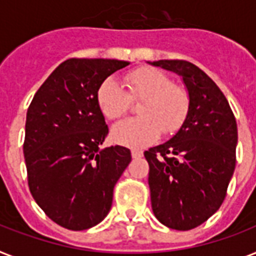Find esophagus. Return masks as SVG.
I'll return each instance as SVG.
<instances>
[{
    "mask_svg": "<svg viewBox=\"0 0 256 256\" xmlns=\"http://www.w3.org/2000/svg\"><path fill=\"white\" fill-rule=\"evenodd\" d=\"M132 159H139V158L143 156V151L140 150H132Z\"/></svg>",
    "mask_w": 256,
    "mask_h": 256,
    "instance_id": "34e87169",
    "label": "esophagus"
}]
</instances>
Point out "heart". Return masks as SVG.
Segmentation results:
<instances>
[{"label": "heart", "instance_id": "obj_1", "mask_svg": "<svg viewBox=\"0 0 256 256\" xmlns=\"http://www.w3.org/2000/svg\"><path fill=\"white\" fill-rule=\"evenodd\" d=\"M126 90L114 78H106L97 89V104L101 113L118 120L130 109L132 101H142L140 117L120 122L112 130L116 143L132 148L152 144L163 134H174L188 117L190 98L182 85L174 84L168 74L154 68H139L124 78Z\"/></svg>", "mask_w": 256, "mask_h": 256}]
</instances>
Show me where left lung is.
<instances>
[{
  "instance_id": "left-lung-1",
  "label": "left lung",
  "mask_w": 256,
  "mask_h": 256,
  "mask_svg": "<svg viewBox=\"0 0 256 256\" xmlns=\"http://www.w3.org/2000/svg\"><path fill=\"white\" fill-rule=\"evenodd\" d=\"M151 64L180 74L190 98L188 117L176 135L144 151L152 212L170 229H194L225 200L236 168V117L221 89L194 64Z\"/></svg>"
}]
</instances>
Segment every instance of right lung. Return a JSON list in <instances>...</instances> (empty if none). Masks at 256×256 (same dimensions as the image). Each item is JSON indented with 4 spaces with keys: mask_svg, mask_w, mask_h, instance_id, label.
<instances>
[{
    "mask_svg": "<svg viewBox=\"0 0 256 256\" xmlns=\"http://www.w3.org/2000/svg\"><path fill=\"white\" fill-rule=\"evenodd\" d=\"M116 59H68L35 93L26 116L24 154L30 192L58 225L85 230L102 221L130 150L100 148L109 128L97 104L108 76L128 66Z\"/></svg>",
    "mask_w": 256,
    "mask_h": 256,
    "instance_id": "1",
    "label": "right lung"
}]
</instances>
